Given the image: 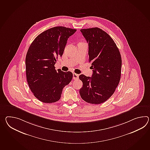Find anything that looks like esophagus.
Returning <instances> with one entry per match:
<instances>
[{"label":"esophagus","mask_w":150,"mask_h":150,"mask_svg":"<svg viewBox=\"0 0 150 150\" xmlns=\"http://www.w3.org/2000/svg\"><path fill=\"white\" fill-rule=\"evenodd\" d=\"M79 77V75L77 74H73V79L74 80H77L78 79Z\"/></svg>","instance_id":"34e87169"}]
</instances>
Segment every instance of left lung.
Returning a JSON list of instances; mask_svg holds the SVG:
<instances>
[{"mask_svg": "<svg viewBox=\"0 0 150 150\" xmlns=\"http://www.w3.org/2000/svg\"><path fill=\"white\" fill-rule=\"evenodd\" d=\"M80 30L88 43L89 62L93 69L91 77L79 76L83 82L80 95L87 103H102L113 95L120 80V50L110 35L100 28Z\"/></svg>", "mask_w": 150, "mask_h": 150, "instance_id": "left-lung-1", "label": "left lung"}]
</instances>
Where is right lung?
Returning <instances> with one entry per match:
<instances>
[{
  "label": "right lung",
  "instance_id": "add662e5",
  "mask_svg": "<svg viewBox=\"0 0 150 150\" xmlns=\"http://www.w3.org/2000/svg\"><path fill=\"white\" fill-rule=\"evenodd\" d=\"M76 31L65 27H54L40 34L31 43L26 57L27 83L34 96L46 103L60 100L64 87L73 79L70 71L54 67L63 53L68 39Z\"/></svg>",
  "mask_w": 150,
  "mask_h": 150
}]
</instances>
